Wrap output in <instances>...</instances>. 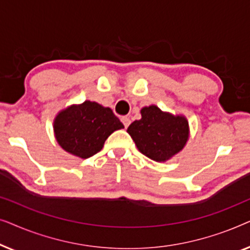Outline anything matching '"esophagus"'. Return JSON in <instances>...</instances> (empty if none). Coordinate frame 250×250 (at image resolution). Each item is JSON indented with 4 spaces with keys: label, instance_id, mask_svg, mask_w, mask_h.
Instances as JSON below:
<instances>
[{
    "label": "esophagus",
    "instance_id": "34e87169",
    "mask_svg": "<svg viewBox=\"0 0 250 250\" xmlns=\"http://www.w3.org/2000/svg\"><path fill=\"white\" fill-rule=\"evenodd\" d=\"M122 122H123V124H124V126L125 127H128V125L131 124V119H129V117H122Z\"/></svg>",
    "mask_w": 250,
    "mask_h": 250
}]
</instances>
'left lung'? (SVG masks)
Masks as SVG:
<instances>
[{"label":"left lung","instance_id":"left-lung-1","mask_svg":"<svg viewBox=\"0 0 250 250\" xmlns=\"http://www.w3.org/2000/svg\"><path fill=\"white\" fill-rule=\"evenodd\" d=\"M141 116L127 128L140 152L155 162H166L184 148L189 139V123L184 116L162 111L153 104L143 107Z\"/></svg>","mask_w":250,"mask_h":250}]
</instances>
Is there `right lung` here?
Masks as SVG:
<instances>
[{"mask_svg":"<svg viewBox=\"0 0 250 250\" xmlns=\"http://www.w3.org/2000/svg\"><path fill=\"white\" fill-rule=\"evenodd\" d=\"M121 128L124 125L110 108L88 100L61 110L53 122L59 146L83 159L100 151L108 136Z\"/></svg>","mask_w":250,"mask_h":250,"instance_id":"1","label":"right lung"}]
</instances>
